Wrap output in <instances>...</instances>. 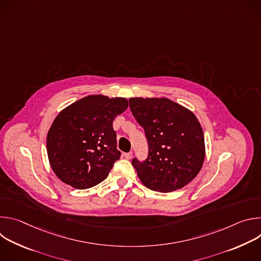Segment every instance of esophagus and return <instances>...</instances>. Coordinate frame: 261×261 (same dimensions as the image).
<instances>
[{"instance_id":"obj_1","label":"esophagus","mask_w":261,"mask_h":261,"mask_svg":"<svg viewBox=\"0 0 261 261\" xmlns=\"http://www.w3.org/2000/svg\"><path fill=\"white\" fill-rule=\"evenodd\" d=\"M125 158L126 159H128V160H130L132 157H133V153L132 152H129V153H125Z\"/></svg>"}]
</instances>
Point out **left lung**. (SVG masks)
Here are the masks:
<instances>
[{"label": "left lung", "mask_w": 261, "mask_h": 261, "mask_svg": "<svg viewBox=\"0 0 261 261\" xmlns=\"http://www.w3.org/2000/svg\"><path fill=\"white\" fill-rule=\"evenodd\" d=\"M130 109L144 129L148 155L132 165L153 191L171 192L189 184L205 155L202 128L193 113L166 98H130Z\"/></svg>", "instance_id": "8db88e82"}]
</instances>
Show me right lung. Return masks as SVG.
I'll list each match as a JSON object with an SVG mask.
<instances>
[{
	"label": "right lung",
	"instance_id": "obj_1",
	"mask_svg": "<svg viewBox=\"0 0 261 261\" xmlns=\"http://www.w3.org/2000/svg\"><path fill=\"white\" fill-rule=\"evenodd\" d=\"M127 107L125 98L92 95L61 111L47 133L46 147L62 181L88 189L107 177L121 157L113 122Z\"/></svg>",
	"mask_w": 261,
	"mask_h": 261
}]
</instances>
